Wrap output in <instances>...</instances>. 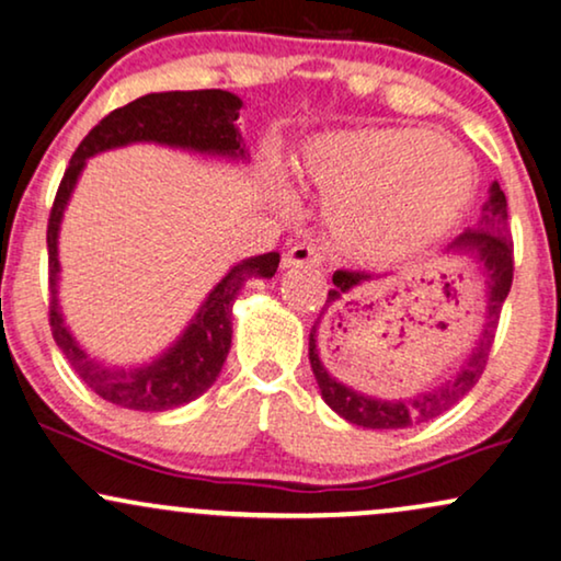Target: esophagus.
Listing matches in <instances>:
<instances>
[{
  "label": "esophagus",
  "mask_w": 561,
  "mask_h": 561,
  "mask_svg": "<svg viewBox=\"0 0 561 561\" xmlns=\"http://www.w3.org/2000/svg\"><path fill=\"white\" fill-rule=\"evenodd\" d=\"M316 268L321 266V253L316 251L313 245H293L289 251L282 256V268Z\"/></svg>",
  "instance_id": "34e87169"
}]
</instances>
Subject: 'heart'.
<instances>
[{
  "label": "heart",
  "instance_id": "b5f03b06",
  "mask_svg": "<svg viewBox=\"0 0 561 561\" xmlns=\"http://www.w3.org/2000/svg\"><path fill=\"white\" fill-rule=\"evenodd\" d=\"M297 175L325 198V228L339 256L388 266L416 256L456 228L473 194L460 147L407 126L323 131L295 160Z\"/></svg>",
  "mask_w": 561,
  "mask_h": 561
}]
</instances>
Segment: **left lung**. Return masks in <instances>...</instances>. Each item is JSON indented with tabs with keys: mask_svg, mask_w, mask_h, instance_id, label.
<instances>
[{
	"mask_svg": "<svg viewBox=\"0 0 561 561\" xmlns=\"http://www.w3.org/2000/svg\"><path fill=\"white\" fill-rule=\"evenodd\" d=\"M443 253L463 256L473 261V266H477L481 282H484L486 297L484 323H481L477 344L471 346V352L466 354V359L460 363L450 380L439 382V386L430 388V391L407 396V399H378V396L354 391L352 386L336 380L329 370H325L321 350H318V331H321L323 318L329 313H336V308H342V300H350L357 289L382 279L380 274H333V289H329L325 305L321 308V313H318L313 329H310L308 357L310 367H313L318 388H321L323 401L329 403L342 420L367 430H403L411 427V424L435 420V416L448 411L453 403L463 399V396L477 386V380L481 378V373H484L486 367L489 352H492L502 302L507 300L510 285H513V240H510L507 230V198L497 181L489 186V198L484 207H481V219L477 222V228H466L453 243H448Z\"/></svg>",
	"mask_w": 561,
	"mask_h": 561,
	"instance_id": "8db88e82",
	"label": "left lung"
}]
</instances>
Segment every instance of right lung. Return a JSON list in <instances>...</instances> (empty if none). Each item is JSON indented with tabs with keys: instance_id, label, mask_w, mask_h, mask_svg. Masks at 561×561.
<instances>
[{
	"instance_id": "1",
	"label": "right lung",
	"mask_w": 561,
	"mask_h": 561,
	"mask_svg": "<svg viewBox=\"0 0 561 561\" xmlns=\"http://www.w3.org/2000/svg\"><path fill=\"white\" fill-rule=\"evenodd\" d=\"M243 101L228 90H173L150 92L124 108L111 111L101 124L80 141L69 160L61 186L56 191L48 219V285H51V333L54 342L101 399L134 411H165L194 401L219 378L232 344V305L248 279H272L279 266V253H261L238 261L209 289L181 336L141 365H105L90 357L64 321L59 305V230L64 211L72 198L84 165L95 154L129 145H162L173 150L240 162L248 150L238 129Z\"/></svg>"
}]
</instances>
